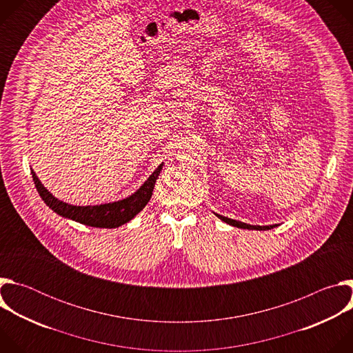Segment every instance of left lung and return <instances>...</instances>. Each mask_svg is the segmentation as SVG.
Masks as SVG:
<instances>
[{
	"mask_svg": "<svg viewBox=\"0 0 353 353\" xmlns=\"http://www.w3.org/2000/svg\"><path fill=\"white\" fill-rule=\"evenodd\" d=\"M221 221H223L225 223L230 225V226H234V228H240V229H248V230H270L275 226H278L276 223L275 225H267V226H260V225H250V223H244V222H240V221H236V219H230L228 216H223V215H219L216 212H214Z\"/></svg>",
	"mask_w": 353,
	"mask_h": 353,
	"instance_id": "1",
	"label": "left lung"
}]
</instances>
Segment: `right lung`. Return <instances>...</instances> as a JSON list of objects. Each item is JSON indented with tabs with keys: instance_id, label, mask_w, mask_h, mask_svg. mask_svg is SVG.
<instances>
[{
	"instance_id": "right-lung-1",
	"label": "right lung",
	"mask_w": 353,
	"mask_h": 353,
	"mask_svg": "<svg viewBox=\"0 0 353 353\" xmlns=\"http://www.w3.org/2000/svg\"><path fill=\"white\" fill-rule=\"evenodd\" d=\"M162 168H163V162L131 195L119 201H113V203H105V204H97V205H71L64 203V201L56 198L41 184V181L39 180V177L36 176L32 168H30V172H32L34 185L39 191V195L41 196V199L50 210H53L56 214H59L63 218L75 221L86 226L114 229L128 223L145 208V205L149 203L150 196H152L154 187L158 176L162 172Z\"/></svg>"
}]
</instances>
